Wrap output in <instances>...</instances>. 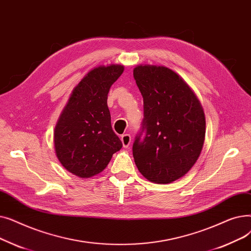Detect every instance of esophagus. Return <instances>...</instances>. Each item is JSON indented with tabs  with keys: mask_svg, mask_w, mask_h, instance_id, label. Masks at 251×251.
<instances>
[{
	"mask_svg": "<svg viewBox=\"0 0 251 251\" xmlns=\"http://www.w3.org/2000/svg\"><path fill=\"white\" fill-rule=\"evenodd\" d=\"M121 141L123 143L124 148H128L130 146V142H131V136L129 134H123L121 136Z\"/></svg>",
	"mask_w": 251,
	"mask_h": 251,
	"instance_id": "esophagus-1",
	"label": "esophagus"
}]
</instances>
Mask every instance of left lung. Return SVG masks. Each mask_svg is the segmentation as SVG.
Masks as SVG:
<instances>
[{"instance_id": "8db88e82", "label": "left lung", "mask_w": 251, "mask_h": 251, "mask_svg": "<svg viewBox=\"0 0 251 251\" xmlns=\"http://www.w3.org/2000/svg\"><path fill=\"white\" fill-rule=\"evenodd\" d=\"M133 76L143 98L134 162L150 181L171 183L200 157L205 136L203 109L187 83L164 66L138 65Z\"/></svg>"}]
</instances>
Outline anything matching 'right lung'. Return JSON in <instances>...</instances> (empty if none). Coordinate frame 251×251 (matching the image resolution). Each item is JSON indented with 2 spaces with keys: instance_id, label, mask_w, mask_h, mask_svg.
I'll return each mask as SVG.
<instances>
[{
  "instance_id": "1",
  "label": "right lung",
  "mask_w": 251,
  "mask_h": 251,
  "mask_svg": "<svg viewBox=\"0 0 251 251\" xmlns=\"http://www.w3.org/2000/svg\"><path fill=\"white\" fill-rule=\"evenodd\" d=\"M124 66H100L73 89L54 131L55 151L70 173L89 178L105 169L122 142L112 129L108 94Z\"/></svg>"
}]
</instances>
